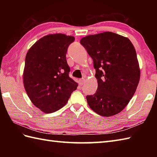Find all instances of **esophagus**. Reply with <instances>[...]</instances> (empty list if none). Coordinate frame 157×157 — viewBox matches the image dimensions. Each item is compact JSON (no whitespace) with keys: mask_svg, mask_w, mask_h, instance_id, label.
<instances>
[{"mask_svg":"<svg viewBox=\"0 0 157 157\" xmlns=\"http://www.w3.org/2000/svg\"><path fill=\"white\" fill-rule=\"evenodd\" d=\"M84 82H85V79H79V86H82L83 84H84Z\"/></svg>","mask_w":157,"mask_h":157,"instance_id":"esophagus-1","label":"esophagus"}]
</instances>
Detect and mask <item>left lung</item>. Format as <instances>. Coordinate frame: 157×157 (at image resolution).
Returning a JSON list of instances; mask_svg holds the SVG:
<instances>
[{
	"instance_id": "obj_1",
	"label": "left lung",
	"mask_w": 157,
	"mask_h": 157,
	"mask_svg": "<svg viewBox=\"0 0 157 157\" xmlns=\"http://www.w3.org/2000/svg\"><path fill=\"white\" fill-rule=\"evenodd\" d=\"M80 44L93 60L98 82L95 94L86 96L89 106L101 116L117 114L133 97L140 78L134 45L111 32L86 36Z\"/></svg>"
}]
</instances>
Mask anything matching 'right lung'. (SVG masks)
<instances>
[{"label":"right lung","instance_id":"right-lung-1","mask_svg":"<svg viewBox=\"0 0 157 157\" xmlns=\"http://www.w3.org/2000/svg\"><path fill=\"white\" fill-rule=\"evenodd\" d=\"M74 40L73 36L63 34L46 35L26 55L23 85L32 102L45 113L64 106L78 86L69 78L66 60L68 46Z\"/></svg>","mask_w":157,"mask_h":157}]
</instances>
